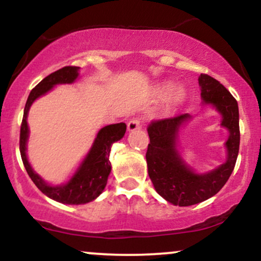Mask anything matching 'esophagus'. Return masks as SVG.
<instances>
[{
    "instance_id": "34e87169",
    "label": "esophagus",
    "mask_w": 261,
    "mask_h": 261,
    "mask_svg": "<svg viewBox=\"0 0 261 261\" xmlns=\"http://www.w3.org/2000/svg\"><path fill=\"white\" fill-rule=\"evenodd\" d=\"M142 127V121H141V119H131L130 121H128L127 124V130L128 131H135V130H140V128Z\"/></svg>"
}]
</instances>
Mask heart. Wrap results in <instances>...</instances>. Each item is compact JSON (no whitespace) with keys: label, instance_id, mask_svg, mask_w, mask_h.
<instances>
[{"label":"heart","instance_id":"1","mask_svg":"<svg viewBox=\"0 0 261 261\" xmlns=\"http://www.w3.org/2000/svg\"><path fill=\"white\" fill-rule=\"evenodd\" d=\"M170 88L169 87H164L163 88V94H167V93H169ZM182 98H184V91L182 89H176L174 92V94H173V100L175 101V103H178V101H180Z\"/></svg>","mask_w":261,"mask_h":261}]
</instances>
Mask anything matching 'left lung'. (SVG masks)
I'll return each mask as SVG.
<instances>
[{
    "label": "left lung",
    "mask_w": 261,
    "mask_h": 261,
    "mask_svg": "<svg viewBox=\"0 0 261 261\" xmlns=\"http://www.w3.org/2000/svg\"><path fill=\"white\" fill-rule=\"evenodd\" d=\"M201 97L222 115V126L229 131L226 142L227 161L212 172L196 174L176 151L179 127L190 119L189 114L153 120L148 125L149 143L146 153L148 175L160 195L173 205L190 206L216 195L234 169L239 151L238 103L227 88L208 74L199 77Z\"/></svg>",
    "instance_id": "left-lung-1"
}]
</instances>
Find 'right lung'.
<instances>
[{"mask_svg": "<svg viewBox=\"0 0 261 261\" xmlns=\"http://www.w3.org/2000/svg\"><path fill=\"white\" fill-rule=\"evenodd\" d=\"M79 70L80 67H76V66H65V67L60 68V70L45 77L41 82H39L32 89L25 103L19 136L20 155H22V161L27 173L31 176L33 182L47 197L55 200V201L68 203V205L87 203L93 201L100 195L101 191L106 188L108 176L112 170V164L109 161L112 145L122 139L125 131H126L125 122L108 125V126L100 128L85 161L82 162V164L72 178L70 179V181H67L64 185L50 187L32 169L25 153L27 141H28L29 135L28 124H27V115H28L29 108H31L33 101L40 95H44L45 93L49 92L54 86L74 82L79 77Z\"/></svg>", "mask_w": 261, "mask_h": 261, "instance_id": "right-lung-1", "label": "right lung"}]
</instances>
